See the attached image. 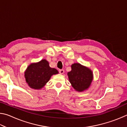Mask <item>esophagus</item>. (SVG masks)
Masks as SVG:
<instances>
[{"mask_svg": "<svg viewBox=\"0 0 127 127\" xmlns=\"http://www.w3.org/2000/svg\"><path fill=\"white\" fill-rule=\"evenodd\" d=\"M59 72L60 74H63L64 73V69H59Z\"/></svg>", "mask_w": 127, "mask_h": 127, "instance_id": "1", "label": "esophagus"}]
</instances>
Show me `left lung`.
Instances as JSON below:
<instances>
[{
	"label": "left lung",
	"mask_w": 127,
	"mask_h": 127,
	"mask_svg": "<svg viewBox=\"0 0 127 127\" xmlns=\"http://www.w3.org/2000/svg\"><path fill=\"white\" fill-rule=\"evenodd\" d=\"M71 68L72 70L68 73V76L73 87L78 91L87 89L93 78L91 70L79 63L72 64Z\"/></svg>",
	"instance_id": "obj_1"
}]
</instances>
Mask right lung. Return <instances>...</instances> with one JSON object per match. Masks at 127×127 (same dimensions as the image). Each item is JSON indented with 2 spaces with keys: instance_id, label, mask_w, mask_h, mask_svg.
I'll return each instance as SVG.
<instances>
[{
  "instance_id": "obj_1",
  "label": "right lung",
  "mask_w": 127,
  "mask_h": 127,
  "mask_svg": "<svg viewBox=\"0 0 127 127\" xmlns=\"http://www.w3.org/2000/svg\"><path fill=\"white\" fill-rule=\"evenodd\" d=\"M57 73H58V70L55 68H50L49 62L44 59L28 66L25 76L30 87L33 89H40L45 85L51 76Z\"/></svg>"
}]
</instances>
